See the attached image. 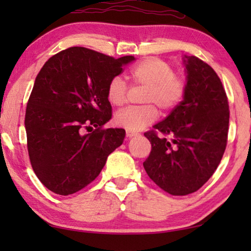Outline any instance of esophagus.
I'll return each mask as SVG.
<instances>
[{"mask_svg":"<svg viewBox=\"0 0 251 251\" xmlns=\"http://www.w3.org/2000/svg\"><path fill=\"white\" fill-rule=\"evenodd\" d=\"M139 133H137V132H133V131H129V130H126V136L128 137V138H132V137H135V136H138Z\"/></svg>","mask_w":251,"mask_h":251,"instance_id":"esophagus-1","label":"esophagus"}]
</instances>
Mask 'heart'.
<instances>
[{
  "label": "heart",
  "instance_id": "b5f03b06",
  "mask_svg": "<svg viewBox=\"0 0 251 251\" xmlns=\"http://www.w3.org/2000/svg\"><path fill=\"white\" fill-rule=\"evenodd\" d=\"M133 85L146 87L143 102L145 106L128 107L118 112L114 122L129 131H139L157 119V106L161 111L169 112L180 104L186 94V77L176 72L169 61L157 57H147L136 64L129 72ZM129 87L120 76L111 78L106 88V98L113 106L125 105Z\"/></svg>",
  "mask_w": 251,
  "mask_h": 251
}]
</instances>
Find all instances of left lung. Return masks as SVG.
Here are the masks:
<instances>
[{"instance_id":"obj_1","label":"left lung","mask_w":251,"mask_h":251,"mask_svg":"<svg viewBox=\"0 0 251 251\" xmlns=\"http://www.w3.org/2000/svg\"><path fill=\"white\" fill-rule=\"evenodd\" d=\"M184 63V99L144 133L152 150L143 166L151 179L171 195H187L203 186L221 163L227 144L229 109L221 78L198 57L185 56Z\"/></svg>"}]
</instances>
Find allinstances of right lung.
I'll use <instances>...</instances> for the list:
<instances>
[{"label": "right lung", "mask_w": 251, "mask_h": 251, "mask_svg": "<svg viewBox=\"0 0 251 251\" xmlns=\"http://www.w3.org/2000/svg\"><path fill=\"white\" fill-rule=\"evenodd\" d=\"M133 56L113 58L72 47L48 59L26 107L27 150L34 173L53 193H76L94 181L107 156L122 145L125 129H105L112 118L106 98L111 78ZM87 128L90 134H83Z\"/></svg>", "instance_id": "right-lung-1"}]
</instances>
